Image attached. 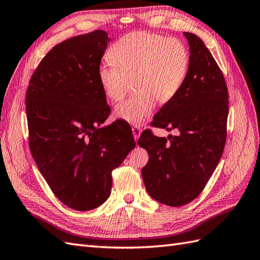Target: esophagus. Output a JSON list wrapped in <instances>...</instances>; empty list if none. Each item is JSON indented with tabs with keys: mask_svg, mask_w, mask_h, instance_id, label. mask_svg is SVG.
Masks as SVG:
<instances>
[{
	"mask_svg": "<svg viewBox=\"0 0 260 260\" xmlns=\"http://www.w3.org/2000/svg\"><path fill=\"white\" fill-rule=\"evenodd\" d=\"M132 135H134L135 140L138 141V139L140 138V135H141V129L137 125H134V126H132Z\"/></svg>",
	"mask_w": 260,
	"mask_h": 260,
	"instance_id": "obj_1",
	"label": "esophagus"
}]
</instances>
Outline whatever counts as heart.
<instances>
[{
	"label": "heart",
	"mask_w": 260,
	"mask_h": 260,
	"mask_svg": "<svg viewBox=\"0 0 260 260\" xmlns=\"http://www.w3.org/2000/svg\"><path fill=\"white\" fill-rule=\"evenodd\" d=\"M101 65L98 81L106 97L121 101L134 87L135 93L115 109V117L131 124H141L154 109L180 91L189 66L188 50L176 39L148 31H134L120 37L109 47Z\"/></svg>",
	"instance_id": "b5f03b06"
}]
</instances>
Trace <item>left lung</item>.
Instances as JSON below:
<instances>
[{
    "mask_svg": "<svg viewBox=\"0 0 260 260\" xmlns=\"http://www.w3.org/2000/svg\"><path fill=\"white\" fill-rule=\"evenodd\" d=\"M183 34L189 45L187 75L151 122L179 135L159 138L147 130L138 140L149 154L142 169L145 188L173 207L195 200L211 179L224 151L229 116V91L217 62L199 36Z\"/></svg>",
    "mask_w": 260,
    "mask_h": 260,
    "instance_id": "left-lung-1",
    "label": "left lung"
}]
</instances>
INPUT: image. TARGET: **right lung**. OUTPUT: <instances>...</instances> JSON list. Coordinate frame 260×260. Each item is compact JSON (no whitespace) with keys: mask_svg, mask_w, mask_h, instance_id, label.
<instances>
[{"mask_svg":"<svg viewBox=\"0 0 260 260\" xmlns=\"http://www.w3.org/2000/svg\"><path fill=\"white\" fill-rule=\"evenodd\" d=\"M103 29L57 44L31 75L26 91L30 153L55 196L76 211L109 198L111 172L136 142L129 124L115 121L98 81L107 44Z\"/></svg>","mask_w":260,"mask_h":260,"instance_id":"right-lung-1","label":"right lung"}]
</instances>
